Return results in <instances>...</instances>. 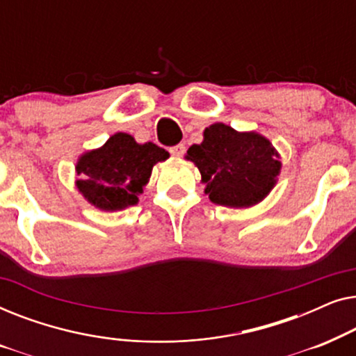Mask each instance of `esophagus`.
I'll return each mask as SVG.
<instances>
[{"mask_svg":"<svg viewBox=\"0 0 356 356\" xmlns=\"http://www.w3.org/2000/svg\"><path fill=\"white\" fill-rule=\"evenodd\" d=\"M170 154L175 155V157H183L184 152H186V147H184V144H177L173 145V147H170Z\"/></svg>","mask_w":356,"mask_h":356,"instance_id":"obj_1","label":"esophagus"}]
</instances>
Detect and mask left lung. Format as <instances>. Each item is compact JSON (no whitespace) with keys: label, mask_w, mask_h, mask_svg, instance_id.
<instances>
[{"label":"left lung","mask_w":356,"mask_h":356,"mask_svg":"<svg viewBox=\"0 0 356 356\" xmlns=\"http://www.w3.org/2000/svg\"><path fill=\"white\" fill-rule=\"evenodd\" d=\"M212 202L227 207H250L262 201L280 172L279 154L257 133H238L216 123L204 131L202 144L188 149Z\"/></svg>","instance_id":"1"}]
</instances>
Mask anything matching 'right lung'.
<instances>
[{
  "mask_svg": "<svg viewBox=\"0 0 356 356\" xmlns=\"http://www.w3.org/2000/svg\"><path fill=\"white\" fill-rule=\"evenodd\" d=\"M168 152L152 143L138 144L126 133H116L104 147L90 150L77 162V188L102 211H120L138 202L152 167Z\"/></svg>",
  "mask_w": 356,
  "mask_h": 356,
  "instance_id": "obj_1",
  "label": "right lung"
}]
</instances>
